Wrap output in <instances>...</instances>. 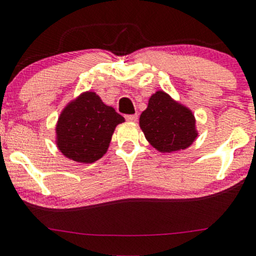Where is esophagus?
<instances>
[{
    "label": "esophagus",
    "mask_w": 256,
    "mask_h": 256,
    "mask_svg": "<svg viewBox=\"0 0 256 256\" xmlns=\"http://www.w3.org/2000/svg\"><path fill=\"white\" fill-rule=\"evenodd\" d=\"M126 120L128 122H136L137 119H138V115L137 114H134V115H126Z\"/></svg>",
    "instance_id": "34e87169"
}]
</instances>
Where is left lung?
<instances>
[{"label":"left lung","mask_w":256,"mask_h":256,"mask_svg":"<svg viewBox=\"0 0 256 256\" xmlns=\"http://www.w3.org/2000/svg\"><path fill=\"white\" fill-rule=\"evenodd\" d=\"M140 128L152 147L162 153L186 150L198 136L192 110L164 91L152 94L140 116Z\"/></svg>","instance_id":"1"}]
</instances>
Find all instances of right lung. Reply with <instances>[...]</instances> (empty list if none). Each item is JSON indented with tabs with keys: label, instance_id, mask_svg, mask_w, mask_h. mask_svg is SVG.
Returning a JSON list of instances; mask_svg holds the SVG:
<instances>
[{
	"label": "right lung",
	"instance_id": "obj_1",
	"mask_svg": "<svg viewBox=\"0 0 256 256\" xmlns=\"http://www.w3.org/2000/svg\"><path fill=\"white\" fill-rule=\"evenodd\" d=\"M125 122L96 92H82L66 106L56 125V144L64 156L90 164L106 153L115 128Z\"/></svg>",
	"mask_w": 256,
	"mask_h": 256
}]
</instances>
